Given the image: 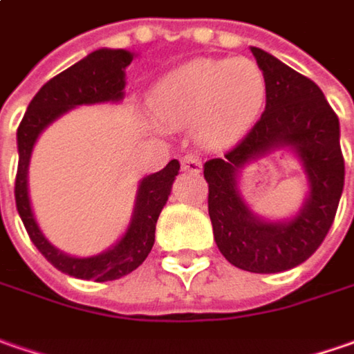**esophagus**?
<instances>
[{
  "label": "esophagus",
  "instance_id": "1",
  "mask_svg": "<svg viewBox=\"0 0 354 354\" xmlns=\"http://www.w3.org/2000/svg\"><path fill=\"white\" fill-rule=\"evenodd\" d=\"M182 170L184 172H200L202 170V162L198 156H192V154H186V156H182Z\"/></svg>",
  "mask_w": 354,
  "mask_h": 354
}]
</instances>
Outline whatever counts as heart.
I'll list each match as a JSON object with an SVG mask.
<instances>
[{"label": "heart", "mask_w": 354, "mask_h": 354, "mask_svg": "<svg viewBox=\"0 0 354 354\" xmlns=\"http://www.w3.org/2000/svg\"><path fill=\"white\" fill-rule=\"evenodd\" d=\"M268 99V77L248 57L192 59L152 86L148 104L156 120L192 127L204 148H225L257 122Z\"/></svg>", "instance_id": "b5f03b06"}]
</instances>
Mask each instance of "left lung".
I'll use <instances>...</instances> for the list:
<instances>
[{"label": "left lung", "instance_id": "obj_1", "mask_svg": "<svg viewBox=\"0 0 354 354\" xmlns=\"http://www.w3.org/2000/svg\"><path fill=\"white\" fill-rule=\"evenodd\" d=\"M268 77L266 111L232 150L204 164L207 212L222 255L252 273H279L315 254L333 225L345 186L339 116L323 91L263 49L252 47ZM293 149L304 164L310 196L291 221L269 223L247 207L237 172L271 149Z\"/></svg>", "mask_w": 354, "mask_h": 354}]
</instances>
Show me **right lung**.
Wrapping results in <instances>:
<instances>
[{"label": "right lung", "mask_w": 354, "mask_h": 354, "mask_svg": "<svg viewBox=\"0 0 354 354\" xmlns=\"http://www.w3.org/2000/svg\"><path fill=\"white\" fill-rule=\"evenodd\" d=\"M132 53L124 49H99L86 55L73 67L59 73L39 88L27 106L17 129L19 164L15 176V204L25 230L45 259L67 275L93 281H113L138 268L154 245V232L162 207L166 204L172 182L178 176L180 162L170 160L160 172L142 178L136 192V204L127 234L106 252L93 257H71L59 252L43 236L31 209L27 190L29 158L39 134L53 120L79 104L118 102L124 97V69L131 65Z\"/></svg>", "instance_id": "add662e5"}]
</instances>
